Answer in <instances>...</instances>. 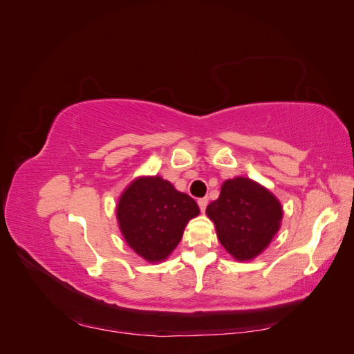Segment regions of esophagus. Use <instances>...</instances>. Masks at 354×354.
Listing matches in <instances>:
<instances>
[{
	"mask_svg": "<svg viewBox=\"0 0 354 354\" xmlns=\"http://www.w3.org/2000/svg\"><path fill=\"white\" fill-rule=\"evenodd\" d=\"M198 205H199V208H201V211L203 212L207 209V205H208V198H201L199 201H198Z\"/></svg>",
	"mask_w": 354,
	"mask_h": 354,
	"instance_id": "34e87169",
	"label": "esophagus"
}]
</instances>
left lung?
<instances>
[{
  "mask_svg": "<svg viewBox=\"0 0 354 354\" xmlns=\"http://www.w3.org/2000/svg\"><path fill=\"white\" fill-rule=\"evenodd\" d=\"M221 245L236 260L259 255L279 230L282 207L269 190L236 177L224 181L218 199L207 207Z\"/></svg>",
  "mask_w": 354,
  "mask_h": 354,
  "instance_id": "1",
  "label": "left lung"
}]
</instances>
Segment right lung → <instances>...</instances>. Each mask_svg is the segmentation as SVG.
<instances>
[{
	"label": "right lung",
	"instance_id": "1",
	"mask_svg": "<svg viewBox=\"0 0 354 354\" xmlns=\"http://www.w3.org/2000/svg\"><path fill=\"white\" fill-rule=\"evenodd\" d=\"M199 207L189 195L160 177L138 178L118 202V221L127 243L147 261H160L173 252Z\"/></svg>",
	"mask_w": 354,
	"mask_h": 354
}]
</instances>
